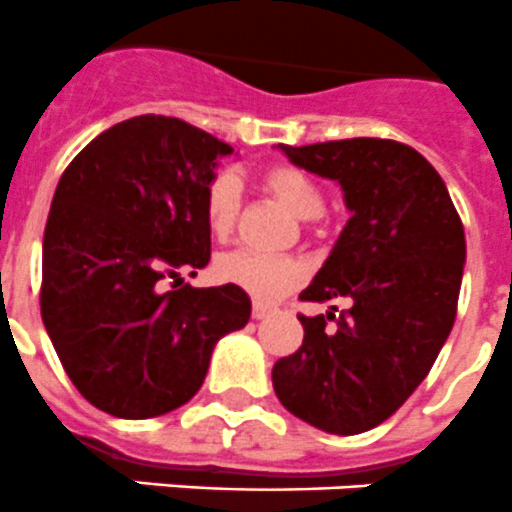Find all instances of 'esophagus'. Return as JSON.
<instances>
[{
  "mask_svg": "<svg viewBox=\"0 0 512 512\" xmlns=\"http://www.w3.org/2000/svg\"><path fill=\"white\" fill-rule=\"evenodd\" d=\"M253 319H266V316L272 314V306H266V303L261 301H253Z\"/></svg>",
  "mask_w": 512,
  "mask_h": 512,
  "instance_id": "esophagus-1",
  "label": "esophagus"
}]
</instances>
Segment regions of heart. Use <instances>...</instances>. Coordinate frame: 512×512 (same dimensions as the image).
<instances>
[{
  "mask_svg": "<svg viewBox=\"0 0 512 512\" xmlns=\"http://www.w3.org/2000/svg\"><path fill=\"white\" fill-rule=\"evenodd\" d=\"M259 183L295 217L314 219L324 211V193L314 177L295 164H269L259 172ZM240 183L232 172H217L206 183L204 217L211 235L227 240L238 225ZM222 282L246 290L256 301H274L303 280V264L293 256H259L251 251L222 253L214 264Z\"/></svg>",
  "mask_w": 512,
  "mask_h": 512,
  "instance_id": "b5f03b06",
  "label": "heart"
}]
</instances>
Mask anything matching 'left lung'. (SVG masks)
Here are the masks:
<instances>
[{
  "mask_svg": "<svg viewBox=\"0 0 512 512\" xmlns=\"http://www.w3.org/2000/svg\"><path fill=\"white\" fill-rule=\"evenodd\" d=\"M290 162L337 180L353 211L301 301L303 345L274 363L280 403L329 434H361L398 411L424 382L458 314L463 222L442 177L390 138L285 146Z\"/></svg>",
  "mask_w": 512,
  "mask_h": 512,
  "instance_id": "obj_1",
  "label": "left lung"
}]
</instances>
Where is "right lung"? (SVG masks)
I'll use <instances>...</instances> for the list:
<instances>
[{"label":"right lung","mask_w":512,"mask_h":512,"mask_svg":"<svg viewBox=\"0 0 512 512\" xmlns=\"http://www.w3.org/2000/svg\"><path fill=\"white\" fill-rule=\"evenodd\" d=\"M230 146L141 114L67 164L44 230L41 319L62 369L99 411L151 418L204 384L219 337L246 327L235 285L190 287L211 259L204 190Z\"/></svg>","instance_id":"right-lung-1"}]
</instances>
